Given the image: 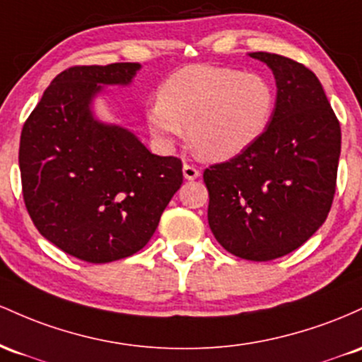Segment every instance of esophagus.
Listing matches in <instances>:
<instances>
[{
    "mask_svg": "<svg viewBox=\"0 0 362 362\" xmlns=\"http://www.w3.org/2000/svg\"><path fill=\"white\" fill-rule=\"evenodd\" d=\"M182 174H185L186 180L193 181V180H197L198 176H200V170H198L197 165H193V164H185V165H182Z\"/></svg>",
    "mask_w": 362,
    "mask_h": 362,
    "instance_id": "1",
    "label": "esophagus"
}]
</instances>
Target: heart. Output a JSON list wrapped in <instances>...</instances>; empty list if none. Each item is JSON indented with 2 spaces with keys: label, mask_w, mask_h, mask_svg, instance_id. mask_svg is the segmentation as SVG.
Listing matches in <instances>:
<instances>
[{
  "label": "heart",
  "mask_w": 362,
  "mask_h": 362,
  "mask_svg": "<svg viewBox=\"0 0 362 362\" xmlns=\"http://www.w3.org/2000/svg\"><path fill=\"white\" fill-rule=\"evenodd\" d=\"M275 111V92L257 73L194 64L170 75L148 105L150 133L170 145L188 128L202 159H233L265 135Z\"/></svg>",
  "instance_id": "heart-1"
}]
</instances>
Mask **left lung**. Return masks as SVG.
Wrapping results in <instances>:
<instances>
[{"mask_svg": "<svg viewBox=\"0 0 362 362\" xmlns=\"http://www.w3.org/2000/svg\"><path fill=\"white\" fill-rule=\"evenodd\" d=\"M272 68L277 103L265 135L203 170L209 226L222 247L270 262L306 243L327 221L337 188L340 123L322 83L298 61L250 52Z\"/></svg>", "mask_w": 362, "mask_h": 362, "instance_id": "obj_1", "label": "left lung"}]
</instances>
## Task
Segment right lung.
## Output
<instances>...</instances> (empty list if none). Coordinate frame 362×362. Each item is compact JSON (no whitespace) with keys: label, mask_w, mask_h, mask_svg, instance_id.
I'll return each instance as SVG.
<instances>
[{"label":"right lung","mask_w":362,"mask_h":362,"mask_svg":"<svg viewBox=\"0 0 362 362\" xmlns=\"http://www.w3.org/2000/svg\"><path fill=\"white\" fill-rule=\"evenodd\" d=\"M140 64L61 71L27 117L18 150L22 194L37 230L64 253L109 263L140 251L182 185V162L90 115L100 85L128 83Z\"/></svg>","instance_id":"right-lung-1"}]
</instances>
